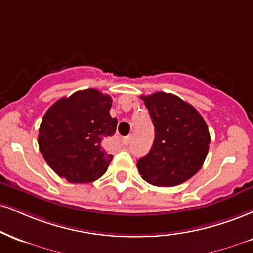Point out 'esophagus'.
Segmentation results:
<instances>
[{
  "label": "esophagus",
  "instance_id": "esophagus-1",
  "mask_svg": "<svg viewBox=\"0 0 253 253\" xmlns=\"http://www.w3.org/2000/svg\"><path fill=\"white\" fill-rule=\"evenodd\" d=\"M121 141H123V145H125V146H127L129 144V141H130V136L128 135V136H124L123 138V140H121Z\"/></svg>",
  "mask_w": 253,
  "mask_h": 253
}]
</instances>
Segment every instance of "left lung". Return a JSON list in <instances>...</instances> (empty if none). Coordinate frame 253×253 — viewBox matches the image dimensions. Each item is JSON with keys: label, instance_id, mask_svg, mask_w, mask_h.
<instances>
[{"label": "left lung", "instance_id": "8db88e82", "mask_svg": "<svg viewBox=\"0 0 253 253\" xmlns=\"http://www.w3.org/2000/svg\"><path fill=\"white\" fill-rule=\"evenodd\" d=\"M154 125L156 138L147 156L138 160L139 173L148 184L171 187L199 171L208 156V125L193 106L173 94L141 95Z\"/></svg>", "mask_w": 253, "mask_h": 253}]
</instances>
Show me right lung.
I'll use <instances>...</instances> for the list:
<instances>
[{
	"mask_svg": "<svg viewBox=\"0 0 253 253\" xmlns=\"http://www.w3.org/2000/svg\"><path fill=\"white\" fill-rule=\"evenodd\" d=\"M112 97L84 89L57 100L45 112L39 147L54 172L69 182L86 184L107 171L113 156L103 144L115 134L118 120L109 109Z\"/></svg>",
	"mask_w": 253,
	"mask_h": 253,
	"instance_id": "add662e5",
	"label": "right lung"
}]
</instances>
